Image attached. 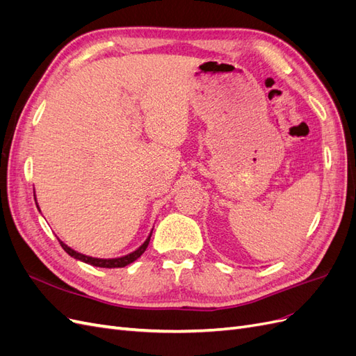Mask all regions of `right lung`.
<instances>
[{
	"label": "right lung",
	"instance_id": "add662e5",
	"mask_svg": "<svg viewBox=\"0 0 356 356\" xmlns=\"http://www.w3.org/2000/svg\"><path fill=\"white\" fill-rule=\"evenodd\" d=\"M35 203H37V200H35ZM37 208H38V204H37ZM38 209H40V208H38ZM152 233H153V230L149 232L148 238L145 239V242H144L141 246L138 248V250H135L134 252L127 254V255L118 257V258H95V257H89V255H84V254H80V252H77V251H74L72 248H70L68 245H65L62 241H59V242H60V246L63 248V250H65V252H67L68 255H71L72 258H75V260H80V261H83V263H86V264H90V266H95V267L118 268V267H124V266H127V264L134 263L135 260H138V258L145 252L147 246H148V243H149V238H152Z\"/></svg>",
	"mask_w": 356,
	"mask_h": 356
}]
</instances>
